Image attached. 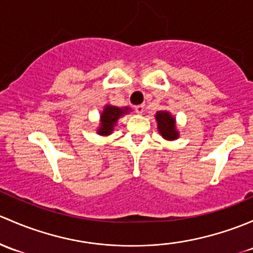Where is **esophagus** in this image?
<instances>
[{"mask_svg":"<svg viewBox=\"0 0 253 253\" xmlns=\"http://www.w3.org/2000/svg\"><path fill=\"white\" fill-rule=\"evenodd\" d=\"M145 111V105H137L135 106V112H136L137 114H142Z\"/></svg>","mask_w":253,"mask_h":253,"instance_id":"1","label":"esophagus"}]
</instances>
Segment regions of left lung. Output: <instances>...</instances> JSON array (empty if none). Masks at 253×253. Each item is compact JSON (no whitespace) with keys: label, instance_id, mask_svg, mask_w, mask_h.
I'll list each match as a JSON object with an SVG mask.
<instances>
[{"label":"left lung","instance_id":"8db88e82","mask_svg":"<svg viewBox=\"0 0 253 253\" xmlns=\"http://www.w3.org/2000/svg\"><path fill=\"white\" fill-rule=\"evenodd\" d=\"M156 122H157L158 132L162 135L163 139L168 141H173L179 137V131L176 129L175 117L170 114L168 111H158L155 114Z\"/></svg>","mask_w":253,"mask_h":253}]
</instances>
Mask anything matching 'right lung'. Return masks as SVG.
Segmentation results:
<instances>
[{
  "label": "right lung",
  "instance_id": "1",
  "mask_svg": "<svg viewBox=\"0 0 253 253\" xmlns=\"http://www.w3.org/2000/svg\"><path fill=\"white\" fill-rule=\"evenodd\" d=\"M130 111H131L130 107L119 108L117 106L106 105L103 107V111L100 114V126H98L96 132L98 135H101V136H108V135H111L113 132L114 126L118 123L119 118L126 116Z\"/></svg>",
  "mask_w": 253,
  "mask_h": 253
}]
</instances>
